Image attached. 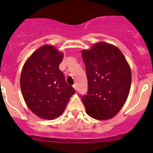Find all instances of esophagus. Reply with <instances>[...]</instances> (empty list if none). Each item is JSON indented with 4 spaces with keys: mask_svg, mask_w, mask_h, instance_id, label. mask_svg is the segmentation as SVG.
I'll return each mask as SVG.
<instances>
[{
    "mask_svg": "<svg viewBox=\"0 0 153 153\" xmlns=\"http://www.w3.org/2000/svg\"><path fill=\"white\" fill-rule=\"evenodd\" d=\"M73 87L75 89V90H77V87H76V85H73Z\"/></svg>",
    "mask_w": 153,
    "mask_h": 153,
    "instance_id": "esophagus-1",
    "label": "esophagus"
}]
</instances>
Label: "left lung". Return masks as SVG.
<instances>
[{"mask_svg":"<svg viewBox=\"0 0 153 153\" xmlns=\"http://www.w3.org/2000/svg\"><path fill=\"white\" fill-rule=\"evenodd\" d=\"M88 80L87 94L82 96L87 114L97 120L114 117L129 93L131 74L126 58L118 48L105 42L82 51Z\"/></svg>","mask_w":153,"mask_h":153,"instance_id":"8db88e82","label":"left lung"}]
</instances>
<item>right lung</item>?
Returning a JSON list of instances; mask_svg holds the SVG:
<instances>
[{
  "label": "right lung",
  "mask_w": 153,
  "mask_h": 153,
  "mask_svg": "<svg viewBox=\"0 0 153 153\" xmlns=\"http://www.w3.org/2000/svg\"><path fill=\"white\" fill-rule=\"evenodd\" d=\"M63 58L53 45H44L32 54L22 68L20 85L25 102L44 119L61 116L75 92L58 67Z\"/></svg>",
  "instance_id": "1"
}]
</instances>
